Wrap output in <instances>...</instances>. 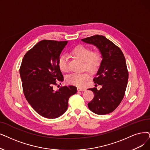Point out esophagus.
<instances>
[{
  "instance_id": "esophagus-1",
  "label": "esophagus",
  "mask_w": 150,
  "mask_h": 150,
  "mask_svg": "<svg viewBox=\"0 0 150 150\" xmlns=\"http://www.w3.org/2000/svg\"><path fill=\"white\" fill-rule=\"evenodd\" d=\"M86 88H82V87H77V91H86Z\"/></svg>"
}]
</instances>
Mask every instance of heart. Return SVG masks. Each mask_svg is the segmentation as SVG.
Returning a JSON list of instances; mask_svg holds the SVG:
<instances>
[{
    "label": "heart",
    "instance_id": "b5f03b06",
    "mask_svg": "<svg viewBox=\"0 0 150 150\" xmlns=\"http://www.w3.org/2000/svg\"><path fill=\"white\" fill-rule=\"evenodd\" d=\"M71 54L83 61V68L87 69L92 74L97 73L102 63V55L100 51H92L91 48L83 45H77L71 50ZM58 67L62 71L67 72L69 69L68 58L67 55L62 54L58 59ZM90 74L87 71L77 73H73L68 75L66 80L71 84L77 86H84Z\"/></svg>",
    "mask_w": 150,
    "mask_h": 150
}]
</instances>
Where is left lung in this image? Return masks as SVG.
<instances>
[{"label":"left lung","mask_w":150,"mask_h":150,"mask_svg":"<svg viewBox=\"0 0 150 150\" xmlns=\"http://www.w3.org/2000/svg\"><path fill=\"white\" fill-rule=\"evenodd\" d=\"M97 46L102 55L101 67L93 81L102 86L99 91L90 88L94 93L88 103L90 110L100 115L115 111L122 100L128 82L129 72L124 55L120 48L103 35H95L82 39Z\"/></svg>","instance_id":"1"}]
</instances>
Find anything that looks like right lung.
I'll list each match as a JSON object with an SVG mask.
<instances>
[{
  "label": "right lung",
  "mask_w": 150,
  "mask_h": 150,
  "mask_svg": "<svg viewBox=\"0 0 150 150\" xmlns=\"http://www.w3.org/2000/svg\"><path fill=\"white\" fill-rule=\"evenodd\" d=\"M67 43L68 41L41 40L26 52L20 66L25 98L33 108L45 118L62 115L67 110L69 97L77 92L73 86H61L56 92L53 88L63 79L58 59Z\"/></svg>",
  "instance_id": "obj_1"
}]
</instances>
